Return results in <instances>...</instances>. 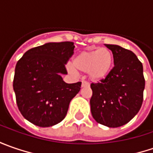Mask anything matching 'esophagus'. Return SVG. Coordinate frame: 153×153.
I'll use <instances>...</instances> for the list:
<instances>
[{
  "label": "esophagus",
  "mask_w": 153,
  "mask_h": 153,
  "mask_svg": "<svg viewBox=\"0 0 153 153\" xmlns=\"http://www.w3.org/2000/svg\"><path fill=\"white\" fill-rule=\"evenodd\" d=\"M89 86V82L87 81H82V87H88Z\"/></svg>",
  "instance_id": "obj_1"
}]
</instances>
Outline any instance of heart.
I'll list each match as a JSON object with an SVG mask.
<instances>
[{
  "instance_id": "heart-1",
  "label": "heart",
  "mask_w": 153,
  "mask_h": 153,
  "mask_svg": "<svg viewBox=\"0 0 153 153\" xmlns=\"http://www.w3.org/2000/svg\"><path fill=\"white\" fill-rule=\"evenodd\" d=\"M112 53L107 48H101L96 50L83 51L75 57L74 67L82 72H88L92 80L99 81L105 78L111 71L112 65ZM69 71L75 72L72 66Z\"/></svg>"
}]
</instances>
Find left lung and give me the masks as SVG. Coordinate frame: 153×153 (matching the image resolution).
<instances>
[{
  "label": "left lung",
  "instance_id": "obj_1",
  "mask_svg": "<svg viewBox=\"0 0 153 153\" xmlns=\"http://www.w3.org/2000/svg\"><path fill=\"white\" fill-rule=\"evenodd\" d=\"M113 54L114 66L100 82L91 83V112L95 121L110 128L128 123L143 102L142 63L132 51L105 44Z\"/></svg>",
  "mask_w": 153,
  "mask_h": 153
}]
</instances>
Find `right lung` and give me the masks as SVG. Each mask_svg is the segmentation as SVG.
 I'll list each match as a JSON object with an SVG mask.
<instances>
[{"mask_svg":"<svg viewBox=\"0 0 153 153\" xmlns=\"http://www.w3.org/2000/svg\"><path fill=\"white\" fill-rule=\"evenodd\" d=\"M72 42H49L28 50L15 68L13 89L23 117L39 127L60 123L82 82L66 83L60 74L73 55Z\"/></svg>","mask_w":153,"mask_h":153,"instance_id":"add662e5","label":"right lung"}]
</instances>
